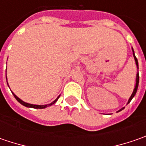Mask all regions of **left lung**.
Here are the masks:
<instances>
[{
	"instance_id": "left-lung-1",
	"label": "left lung",
	"mask_w": 146,
	"mask_h": 146,
	"mask_svg": "<svg viewBox=\"0 0 146 146\" xmlns=\"http://www.w3.org/2000/svg\"><path fill=\"white\" fill-rule=\"evenodd\" d=\"M132 54H133V57H134V59H135V62H136V65H137V78H136V85H135V88H134V89H133V92H132V95H131V97L130 98L128 99V102H127V103L128 104L131 101H132V99L134 98V96L136 95V93H137V88H138V84H139V72H138V70H139V66H138V61L137 58H136V56H135V53H134V50H133V48H132ZM124 109V107H123V108H121L119 110H118L117 112H119L121 111L122 110Z\"/></svg>"
}]
</instances>
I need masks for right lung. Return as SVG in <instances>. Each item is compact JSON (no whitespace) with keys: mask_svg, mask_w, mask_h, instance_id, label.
<instances>
[{"mask_svg":"<svg viewBox=\"0 0 146 146\" xmlns=\"http://www.w3.org/2000/svg\"><path fill=\"white\" fill-rule=\"evenodd\" d=\"M6 81H7V76H6ZM8 84V83H7ZM13 93V95L14 96V98H16V100L19 102L20 104H22L23 106H26V107H29V108H34V109H44V108H46V107H48V106H52L53 104H54L57 101H58V99L59 98V97H60V95H59L58 98H56L54 101H53V102H51L50 104H47V105H33V104H29V103H27V102H23V101H22L21 99H20L19 98H18L15 94H14V93Z\"/></svg>","mask_w":146,"mask_h":146,"instance_id":"obj_1","label":"right lung"}]
</instances>
